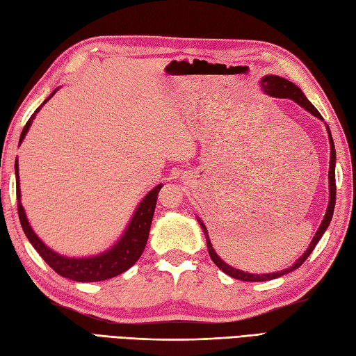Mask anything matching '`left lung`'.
Segmentation results:
<instances>
[{
    "instance_id": "obj_1",
    "label": "left lung",
    "mask_w": 356,
    "mask_h": 356,
    "mask_svg": "<svg viewBox=\"0 0 356 356\" xmlns=\"http://www.w3.org/2000/svg\"><path fill=\"white\" fill-rule=\"evenodd\" d=\"M261 86V90L266 95L272 96V97H283V99H292L297 102L298 105H301V107L306 108L309 113H312L314 116L316 118H321L320 111L316 110L314 105L311 104V101L307 99V97L303 95V92L301 90L292 84L291 81H287L284 78H280V76H264L260 82ZM327 133H329V140H330V170H329V186H330V200H329V207H327V211H326V216H324V220L321 223V226L318 228V231H316L315 237L312 238L311 241V246H309L307 251L300 257V259L297 260V263L292 264L291 268H287L284 270H280V272H274V274H261V275H255V274H248V272H243V270H238V269H234L231 266H228L220 257H218L214 251L213 245H211V240L208 237V231L205 228V225H203L200 220V226L203 232H205V237H207V246H208V252H209V257L213 259V261L216 263V266L218 269H222L225 274H228L229 277L232 278H237V280H241V282H268V280H274V278H278L282 277L284 274H287V272H292L293 269L300 268L301 264H303L306 261V259L309 255H311V252L315 249L316 243H318L320 238L323 237L324 231L327 229V226L332 220V216H334V209H335V199H337V184H335V159H337V154H335V145H334V139H332V134H330V130L327 127Z\"/></svg>"
}]
</instances>
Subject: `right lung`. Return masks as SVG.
<instances>
[{
	"instance_id": "add662e5",
	"label": "right lung",
	"mask_w": 356,
	"mask_h": 356,
	"mask_svg": "<svg viewBox=\"0 0 356 356\" xmlns=\"http://www.w3.org/2000/svg\"><path fill=\"white\" fill-rule=\"evenodd\" d=\"M53 95H55V92H53L47 99L44 101V104L47 102ZM38 110L33 113L32 118L27 120L26 127L22 128L19 143L22 142V139H24V136L29 130L30 124H32ZM15 174H17V180H18V162H15ZM17 184H18V190H17L18 216H19L22 231H24L30 243L33 245L38 254L42 257L44 261L47 263L49 266L56 272V274L63 275L65 278L74 280V282H84V283L102 282V280L116 277L119 274H122V272H125L127 269H130L133 264L139 260V257L142 255L143 249H145V245H147L157 195L162 188V185H157L154 190H151L145 195V199L140 202V205L138 207V209H136V213L131 218L130 225H128L122 238H120L118 241V245L113 246L108 252H105L102 255L90 257V259H67V257L58 255L56 252H53L51 249L45 246L42 241L36 237V234L32 231V228H30L24 208H22L21 200H19L21 197L19 180Z\"/></svg>"
}]
</instances>
